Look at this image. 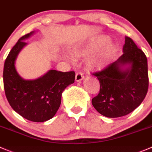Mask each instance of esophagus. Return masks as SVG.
Masks as SVG:
<instances>
[{
	"label": "esophagus",
	"instance_id": "obj_1",
	"mask_svg": "<svg viewBox=\"0 0 152 152\" xmlns=\"http://www.w3.org/2000/svg\"><path fill=\"white\" fill-rule=\"evenodd\" d=\"M84 79V76L82 73H76V78H75V80L76 82H81L82 79Z\"/></svg>",
	"mask_w": 152,
	"mask_h": 152
}]
</instances>
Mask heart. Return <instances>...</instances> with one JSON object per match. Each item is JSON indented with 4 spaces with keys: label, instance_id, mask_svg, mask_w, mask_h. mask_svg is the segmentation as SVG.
<instances>
[{
    "label": "heart",
    "instance_id": "obj_1",
    "mask_svg": "<svg viewBox=\"0 0 152 152\" xmlns=\"http://www.w3.org/2000/svg\"><path fill=\"white\" fill-rule=\"evenodd\" d=\"M110 41L107 35L96 36L75 48L72 53L77 57L88 56L86 65L91 70H104L114 61L118 53L117 44Z\"/></svg>",
    "mask_w": 152,
    "mask_h": 152
}]
</instances>
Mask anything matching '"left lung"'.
<instances>
[{"mask_svg": "<svg viewBox=\"0 0 152 152\" xmlns=\"http://www.w3.org/2000/svg\"><path fill=\"white\" fill-rule=\"evenodd\" d=\"M123 54L105 69L94 73L100 83L92 99L94 108L109 118L126 116L137 108L148 88V61L145 53L126 36Z\"/></svg>", "mask_w": 152, "mask_h": 152, "instance_id": "left-lung-1", "label": "left lung"}]
</instances>
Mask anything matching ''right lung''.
<instances>
[{
    "mask_svg": "<svg viewBox=\"0 0 152 152\" xmlns=\"http://www.w3.org/2000/svg\"><path fill=\"white\" fill-rule=\"evenodd\" d=\"M34 33L22 36L11 50L4 63L3 78L6 96L13 110L26 120L42 123L55 116L63 91L74 82L75 72L50 70L38 79H23L16 70L15 61L27 45L24 41Z\"/></svg>",
    "mask_w": 152,
    "mask_h": 152,
    "instance_id": "add662e5",
    "label": "right lung"
}]
</instances>
